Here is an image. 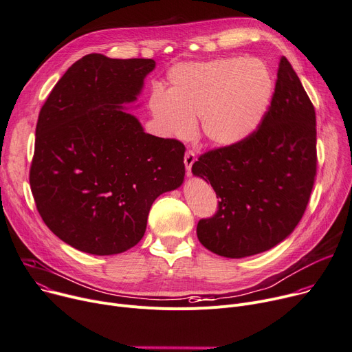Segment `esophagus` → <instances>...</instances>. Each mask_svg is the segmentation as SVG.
Masks as SVG:
<instances>
[{
	"label": "esophagus",
	"instance_id": "34e87169",
	"mask_svg": "<svg viewBox=\"0 0 352 352\" xmlns=\"http://www.w3.org/2000/svg\"><path fill=\"white\" fill-rule=\"evenodd\" d=\"M195 160H196V153L190 149L186 151V153H184V166H186L188 175H190V172H192V166L195 164Z\"/></svg>",
	"mask_w": 352,
	"mask_h": 352
}]
</instances>
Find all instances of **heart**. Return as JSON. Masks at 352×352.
Here are the masks:
<instances>
[{
	"mask_svg": "<svg viewBox=\"0 0 352 352\" xmlns=\"http://www.w3.org/2000/svg\"><path fill=\"white\" fill-rule=\"evenodd\" d=\"M168 94L151 98L152 114L166 137L186 138L199 118L212 145L232 146L256 131L274 94V77L256 59L224 58L180 65L169 73Z\"/></svg>",
	"mask_w": 352,
	"mask_h": 352,
	"instance_id": "heart-1",
	"label": "heart"
}]
</instances>
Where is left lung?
Here are the masks:
<instances>
[{"mask_svg":"<svg viewBox=\"0 0 352 352\" xmlns=\"http://www.w3.org/2000/svg\"><path fill=\"white\" fill-rule=\"evenodd\" d=\"M316 169L314 107L283 56L259 128L241 144L206 152L192 166L220 199L217 212L199 221V241L226 258L274 248L302 220Z\"/></svg>","mask_w":352,"mask_h":352,"instance_id":"1","label":"left lung"}]
</instances>
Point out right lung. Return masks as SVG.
<instances>
[{"label":"right lung","mask_w":352,"mask_h":352,"mask_svg":"<svg viewBox=\"0 0 352 352\" xmlns=\"http://www.w3.org/2000/svg\"><path fill=\"white\" fill-rule=\"evenodd\" d=\"M153 69L152 59L91 53L41 108L31 190L43 223L78 251L114 255L137 245L156 197L184 180V145L146 133L124 108Z\"/></svg>","instance_id":"obj_1"}]
</instances>
